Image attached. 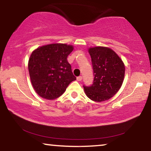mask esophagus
Returning <instances> with one entry per match:
<instances>
[{
  "mask_svg": "<svg viewBox=\"0 0 151 151\" xmlns=\"http://www.w3.org/2000/svg\"><path fill=\"white\" fill-rule=\"evenodd\" d=\"M76 80H77L78 81H81L82 80V76H77V77H76Z\"/></svg>",
  "mask_w": 151,
  "mask_h": 151,
  "instance_id": "34e87169",
  "label": "esophagus"
}]
</instances>
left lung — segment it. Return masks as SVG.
Returning <instances> with one entry per match:
<instances>
[{
    "label": "left lung",
    "mask_w": 151,
    "mask_h": 151,
    "mask_svg": "<svg viewBox=\"0 0 151 151\" xmlns=\"http://www.w3.org/2000/svg\"><path fill=\"white\" fill-rule=\"evenodd\" d=\"M94 71L91 86H83L89 99L95 102L107 101L113 97L122 86L125 66L120 57L108 47L95 46L88 49Z\"/></svg>",
    "instance_id": "8db88e82"
}]
</instances>
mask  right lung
Returning <instances> with one entry per match:
<instances>
[{"label": "right lung", "instance_id": "add662e5", "mask_svg": "<svg viewBox=\"0 0 151 151\" xmlns=\"http://www.w3.org/2000/svg\"><path fill=\"white\" fill-rule=\"evenodd\" d=\"M74 49L66 44H50L34 50L29 59L31 81L36 93L43 99L61 96L76 77L67 57Z\"/></svg>", "mask_w": 151, "mask_h": 151}]
</instances>
